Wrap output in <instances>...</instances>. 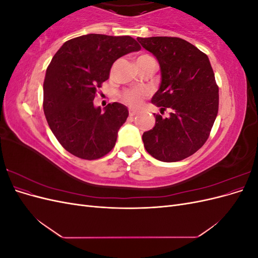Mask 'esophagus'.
Wrapping results in <instances>:
<instances>
[{
    "label": "esophagus",
    "instance_id": "1",
    "mask_svg": "<svg viewBox=\"0 0 258 258\" xmlns=\"http://www.w3.org/2000/svg\"><path fill=\"white\" fill-rule=\"evenodd\" d=\"M137 113H138L137 111L130 110V111H129V116H130V117H134V116H136V115H137Z\"/></svg>",
    "mask_w": 258,
    "mask_h": 258
}]
</instances>
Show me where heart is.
Here are the masks:
<instances>
[{"mask_svg": "<svg viewBox=\"0 0 258 258\" xmlns=\"http://www.w3.org/2000/svg\"><path fill=\"white\" fill-rule=\"evenodd\" d=\"M146 61H155V59L148 53H142L137 58V64L138 63H142V62ZM146 96V93L144 90L139 89V88H132V89H126L123 90L120 93V100L124 104H127L128 106L131 107H138L140 104L142 103V101L144 100Z\"/></svg>", "mask_w": 258, "mask_h": 258, "instance_id": "b5f03b06", "label": "heart"}]
</instances>
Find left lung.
<instances>
[{
  "instance_id": "obj_1",
  "label": "left lung",
  "mask_w": 258,
  "mask_h": 258,
  "mask_svg": "<svg viewBox=\"0 0 258 258\" xmlns=\"http://www.w3.org/2000/svg\"><path fill=\"white\" fill-rule=\"evenodd\" d=\"M157 58L161 83L152 98L160 113L154 114L155 127L144 132L145 150L165 162L183 160L202 147L218 112V86L205 52L179 37H138Z\"/></svg>"
}]
</instances>
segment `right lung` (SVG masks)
Here are the masks:
<instances>
[{"label":"right lung","instance_id":"right-lung-1","mask_svg":"<svg viewBox=\"0 0 258 258\" xmlns=\"http://www.w3.org/2000/svg\"><path fill=\"white\" fill-rule=\"evenodd\" d=\"M140 49L128 35L87 34L67 41L54 53L46 70L43 108L52 134L69 153L95 160L113 150L128 110L114 102L101 112L93 99L114 62Z\"/></svg>","mask_w":258,"mask_h":258}]
</instances>
